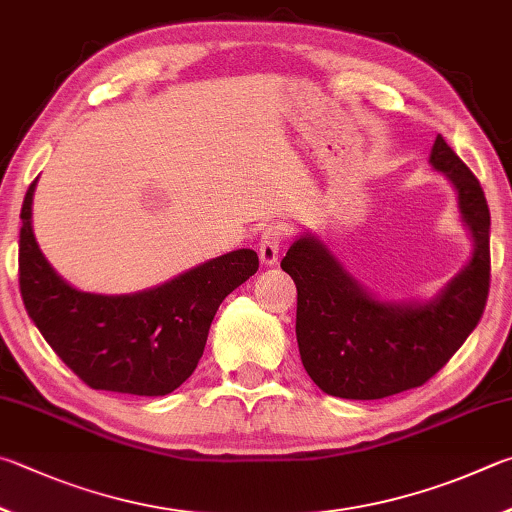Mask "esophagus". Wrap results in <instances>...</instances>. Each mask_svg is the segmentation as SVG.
Wrapping results in <instances>:
<instances>
[{"instance_id":"obj_1","label":"esophagus","mask_w":512,"mask_h":512,"mask_svg":"<svg viewBox=\"0 0 512 512\" xmlns=\"http://www.w3.org/2000/svg\"><path fill=\"white\" fill-rule=\"evenodd\" d=\"M281 240H283L281 227H267L261 233V242H258V258H261V265L272 267L279 263Z\"/></svg>"}]
</instances>
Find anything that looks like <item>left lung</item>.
Instances as JSON below:
<instances>
[{
    "label": "left lung",
    "mask_w": 512,
    "mask_h": 512,
    "mask_svg": "<svg viewBox=\"0 0 512 512\" xmlns=\"http://www.w3.org/2000/svg\"><path fill=\"white\" fill-rule=\"evenodd\" d=\"M429 164L456 193L472 240L468 263L425 299H380L303 231L281 261L297 285V342L317 387L335 398L378 400L425 384L477 328L490 281V211L477 177L438 134Z\"/></svg>",
    "instance_id": "obj_1"
}]
</instances>
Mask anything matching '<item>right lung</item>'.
Wrapping results in <instances>:
<instances>
[{"mask_svg": "<svg viewBox=\"0 0 512 512\" xmlns=\"http://www.w3.org/2000/svg\"><path fill=\"white\" fill-rule=\"evenodd\" d=\"M35 184L20 213V290L31 321L92 389L173 393L200 362L220 303L256 274V251H229L141 292H83L53 270L35 240Z\"/></svg>", "mask_w": 512, "mask_h": 512, "instance_id": "right-lung-1", "label": "right lung"}]
</instances>
